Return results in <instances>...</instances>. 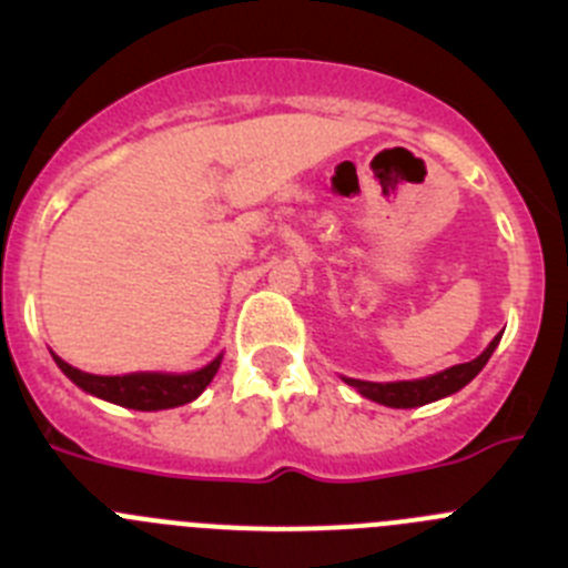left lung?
Wrapping results in <instances>:
<instances>
[{
    "mask_svg": "<svg viewBox=\"0 0 568 568\" xmlns=\"http://www.w3.org/2000/svg\"><path fill=\"white\" fill-rule=\"evenodd\" d=\"M501 336L493 338L487 344V349L474 362L457 364V367H448L443 373L432 375V378L420 381H397V384H373V381H356V378H344L349 386H356L364 397L375 400V404L392 406V409H415V406L432 404V400H439L445 395H454V392L463 389L465 384L476 378L481 373V367L487 364V358L493 356V349L499 344Z\"/></svg>",
    "mask_w": 568,
    "mask_h": 568,
    "instance_id": "left-lung-1",
    "label": "left lung"
}]
</instances>
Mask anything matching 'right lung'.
Listing matches in <instances>:
<instances>
[{"mask_svg":"<svg viewBox=\"0 0 568 568\" xmlns=\"http://www.w3.org/2000/svg\"><path fill=\"white\" fill-rule=\"evenodd\" d=\"M55 364L69 381H75L83 392L98 395L103 400H111L116 406H129V409L140 412H156V409H173V406H184L206 389L212 375L219 373L221 356L215 362L206 364L204 369L184 375H168V373H131V375H92L81 373V369L69 367L58 356Z\"/></svg>","mask_w":568,"mask_h":568,"instance_id":"add662e5","label":"right lung"}]
</instances>
